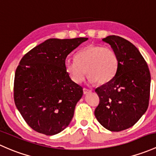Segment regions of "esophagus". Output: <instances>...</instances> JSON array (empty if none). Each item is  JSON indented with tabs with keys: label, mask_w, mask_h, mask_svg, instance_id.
I'll list each match as a JSON object with an SVG mask.
<instances>
[{
	"label": "esophagus",
	"mask_w": 156,
	"mask_h": 156,
	"mask_svg": "<svg viewBox=\"0 0 156 156\" xmlns=\"http://www.w3.org/2000/svg\"><path fill=\"white\" fill-rule=\"evenodd\" d=\"M90 91H91V90L89 89H86V88H84V89H83V94H87V93L90 92Z\"/></svg>",
	"instance_id": "obj_1"
}]
</instances>
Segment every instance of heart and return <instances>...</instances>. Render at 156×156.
Listing matches in <instances>:
<instances>
[{"label":"heart","mask_w":156,"mask_h":156,"mask_svg":"<svg viewBox=\"0 0 156 156\" xmlns=\"http://www.w3.org/2000/svg\"><path fill=\"white\" fill-rule=\"evenodd\" d=\"M75 58L76 61L67 59L65 62V70L74 83H82L86 71L91 84H105L116 74L119 58L111 48L89 45L79 51Z\"/></svg>","instance_id":"1"}]
</instances>
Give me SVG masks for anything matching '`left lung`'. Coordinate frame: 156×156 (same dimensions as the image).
Returning <instances> with one entry per match:
<instances>
[{"instance_id": "left-lung-1", "label": "left lung", "mask_w": 156, "mask_h": 156, "mask_svg": "<svg viewBox=\"0 0 156 156\" xmlns=\"http://www.w3.org/2000/svg\"><path fill=\"white\" fill-rule=\"evenodd\" d=\"M117 54L119 67L112 80L95 89L100 98L94 115L111 131L132 127L149 106L151 76L147 62L137 48L121 37L102 39Z\"/></svg>"}]
</instances>
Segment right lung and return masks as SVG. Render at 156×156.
<instances>
[{"instance_id":"1","label":"right lung","mask_w":156,"mask_h":156,"mask_svg":"<svg viewBox=\"0 0 156 156\" xmlns=\"http://www.w3.org/2000/svg\"><path fill=\"white\" fill-rule=\"evenodd\" d=\"M87 40L51 38L21 59L15 73L14 101L27 124L37 132L58 134L73 119L83 91L70 78L65 62Z\"/></svg>"}]
</instances>
